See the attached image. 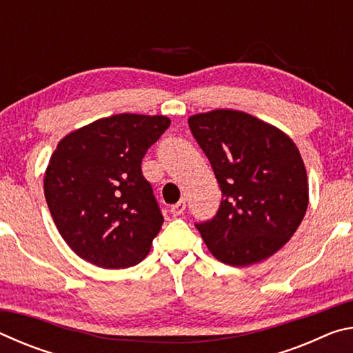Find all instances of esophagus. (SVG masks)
<instances>
[{
  "instance_id": "obj_1",
  "label": "esophagus",
  "mask_w": 353,
  "mask_h": 353,
  "mask_svg": "<svg viewBox=\"0 0 353 353\" xmlns=\"http://www.w3.org/2000/svg\"><path fill=\"white\" fill-rule=\"evenodd\" d=\"M185 208H187V202H185V199L179 201L174 205H171L172 216H181V214L185 212Z\"/></svg>"
}]
</instances>
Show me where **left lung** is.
Listing matches in <instances>:
<instances>
[{
  "label": "left lung",
  "mask_w": 353,
  "mask_h": 353,
  "mask_svg": "<svg viewBox=\"0 0 353 353\" xmlns=\"http://www.w3.org/2000/svg\"><path fill=\"white\" fill-rule=\"evenodd\" d=\"M210 160L223 201L212 219L196 223L210 252L249 266L282 249L308 207L303 160L288 135L244 112L213 110L188 118Z\"/></svg>",
  "instance_id": "obj_1"
}]
</instances>
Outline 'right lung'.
Wrapping results in <instances>:
<instances>
[{
    "label": "right lung",
    "mask_w": 353,
    "mask_h": 353,
    "mask_svg": "<svg viewBox=\"0 0 353 353\" xmlns=\"http://www.w3.org/2000/svg\"><path fill=\"white\" fill-rule=\"evenodd\" d=\"M170 119L121 113L68 134L51 155L45 198L59 232L92 265L119 270L140 263L163 214L141 162Z\"/></svg>",
    "instance_id": "obj_1"
}]
</instances>
